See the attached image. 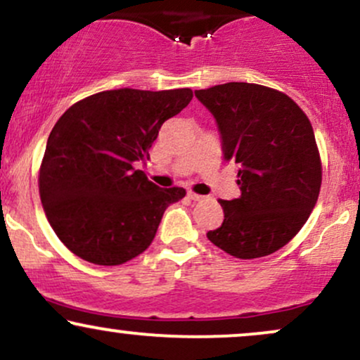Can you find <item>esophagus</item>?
<instances>
[{"label":"esophagus","mask_w":360,"mask_h":360,"mask_svg":"<svg viewBox=\"0 0 360 360\" xmlns=\"http://www.w3.org/2000/svg\"><path fill=\"white\" fill-rule=\"evenodd\" d=\"M188 198H189V200H193V201H203L205 200V196H201V194H196L193 191L188 193Z\"/></svg>","instance_id":"1"}]
</instances>
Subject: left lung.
Returning <instances> with one entry per match:
<instances>
[{
    "label": "left lung",
    "mask_w": 360,
    "mask_h": 360,
    "mask_svg": "<svg viewBox=\"0 0 360 360\" xmlns=\"http://www.w3.org/2000/svg\"><path fill=\"white\" fill-rule=\"evenodd\" d=\"M194 96L217 122L225 160L240 167L242 194L220 200L225 218L206 237L238 259L279 250L307 223L320 194L311 123L291 98L260 84L226 82Z\"/></svg>",
    "instance_id": "obj_1"
}]
</instances>
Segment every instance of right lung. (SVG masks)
Listing matches in <instances>:
<instances>
[{"label": "right lung", "mask_w": 360, "mask_h": 360, "mask_svg": "<svg viewBox=\"0 0 360 360\" xmlns=\"http://www.w3.org/2000/svg\"><path fill=\"white\" fill-rule=\"evenodd\" d=\"M193 100L189 88L111 89L77 101L49 135L39 189L45 214L60 242L77 257L118 266L154 240L169 205L186 189H162L135 162L166 120Z\"/></svg>", "instance_id": "obj_1"}]
</instances>
